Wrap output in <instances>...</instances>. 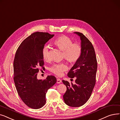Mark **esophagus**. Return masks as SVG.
<instances>
[{"label":"esophagus","instance_id":"1","mask_svg":"<svg viewBox=\"0 0 120 120\" xmlns=\"http://www.w3.org/2000/svg\"><path fill=\"white\" fill-rule=\"evenodd\" d=\"M61 80L60 79H57V81H56V82L57 83H61Z\"/></svg>","mask_w":120,"mask_h":120}]
</instances>
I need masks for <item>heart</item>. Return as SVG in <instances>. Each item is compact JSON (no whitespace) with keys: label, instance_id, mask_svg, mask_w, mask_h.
<instances>
[{"label":"heart","instance_id":"heart-1","mask_svg":"<svg viewBox=\"0 0 120 120\" xmlns=\"http://www.w3.org/2000/svg\"><path fill=\"white\" fill-rule=\"evenodd\" d=\"M53 44L60 50L62 51L64 58L71 64L76 63L80 58L82 53V47L79 42H73L72 40L65 35H61L57 38ZM42 56L44 60L49 59V47H44ZM68 69L67 65L64 63L54 64L50 68V71L55 75L60 76L62 73Z\"/></svg>","mask_w":120,"mask_h":120}]
</instances>
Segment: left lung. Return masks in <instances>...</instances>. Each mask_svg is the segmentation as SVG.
I'll return each instance as SVG.
<instances>
[{
  "mask_svg": "<svg viewBox=\"0 0 120 120\" xmlns=\"http://www.w3.org/2000/svg\"><path fill=\"white\" fill-rule=\"evenodd\" d=\"M75 33L80 37L82 53L67 74L70 78H76L75 84L62 80L67 88L63 97L67 105L79 107L86 103L92 93L96 83L97 61L92 43L83 34Z\"/></svg>",
  "mask_w": 120,
  "mask_h": 120,
  "instance_id": "left-lung-1",
  "label": "left lung"
}]
</instances>
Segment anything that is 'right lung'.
Masks as SVG:
<instances>
[{"mask_svg":"<svg viewBox=\"0 0 120 120\" xmlns=\"http://www.w3.org/2000/svg\"><path fill=\"white\" fill-rule=\"evenodd\" d=\"M54 35L35 32L26 38L16 50L14 60V80L19 95L24 103L33 109H39L46 103V93L56 82L54 76L37 79L39 68H44L42 51Z\"/></svg>","mask_w":120,"mask_h":120,"instance_id":"1","label":"right lung"}]
</instances>
